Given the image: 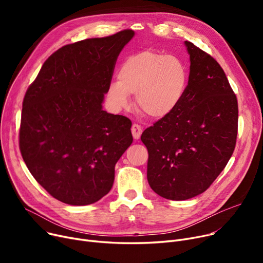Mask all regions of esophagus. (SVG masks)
<instances>
[{
	"instance_id": "esophagus-1",
	"label": "esophagus",
	"mask_w": 263,
	"mask_h": 263,
	"mask_svg": "<svg viewBox=\"0 0 263 263\" xmlns=\"http://www.w3.org/2000/svg\"><path fill=\"white\" fill-rule=\"evenodd\" d=\"M131 132H132V135L134 137V140H139L140 137H141V135H142L143 129H142V127L140 126V124L133 123L132 124V128H131Z\"/></svg>"
}]
</instances>
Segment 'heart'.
I'll list each match as a JSON object with an SVG mask.
<instances>
[{
    "label": "heart",
    "instance_id": "obj_1",
    "mask_svg": "<svg viewBox=\"0 0 263 263\" xmlns=\"http://www.w3.org/2000/svg\"><path fill=\"white\" fill-rule=\"evenodd\" d=\"M189 84L186 65L174 55L145 50L130 55L117 72L106 97L115 108L127 107L130 96L143 113L153 118L171 115L181 103Z\"/></svg>",
    "mask_w": 263,
    "mask_h": 263
}]
</instances>
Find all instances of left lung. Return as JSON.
<instances>
[{
  "label": "left lung",
  "mask_w": 263,
  "mask_h": 263,
  "mask_svg": "<svg viewBox=\"0 0 263 263\" xmlns=\"http://www.w3.org/2000/svg\"><path fill=\"white\" fill-rule=\"evenodd\" d=\"M190 76L181 103L147 128V179L171 200L195 197L213 183L231 158L238 134V101L223 68L185 41Z\"/></svg>",
  "instance_id": "left-lung-1"
}]
</instances>
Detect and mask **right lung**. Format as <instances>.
Wrapping results in <instances>:
<instances>
[{
    "label": "right lung",
    "mask_w": 263,
    "mask_h": 263,
    "mask_svg": "<svg viewBox=\"0 0 263 263\" xmlns=\"http://www.w3.org/2000/svg\"><path fill=\"white\" fill-rule=\"evenodd\" d=\"M134 36L123 30L55 51L27 88L19 146L27 168L51 196L72 205L101 199L115 164L132 144V122L102 109L117 58Z\"/></svg>",
    "instance_id": "right-lung-1"
}]
</instances>
